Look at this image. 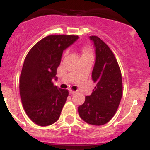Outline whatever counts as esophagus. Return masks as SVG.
Returning a JSON list of instances; mask_svg holds the SVG:
<instances>
[{"mask_svg":"<svg viewBox=\"0 0 150 150\" xmlns=\"http://www.w3.org/2000/svg\"><path fill=\"white\" fill-rule=\"evenodd\" d=\"M69 93L71 94V95H74V94L75 93V91H74V90H69Z\"/></svg>","mask_w":150,"mask_h":150,"instance_id":"esophagus-1","label":"esophagus"}]
</instances>
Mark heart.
Instances as JSON below:
<instances>
[{"label":"heart","mask_w":150,"mask_h":150,"mask_svg":"<svg viewBox=\"0 0 150 150\" xmlns=\"http://www.w3.org/2000/svg\"><path fill=\"white\" fill-rule=\"evenodd\" d=\"M81 57H90L93 56L92 49L87 45H83L81 47Z\"/></svg>","instance_id":"b5f03b06"}]
</instances>
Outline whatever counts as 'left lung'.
Here are the masks:
<instances>
[{
  "instance_id": "8db88e82",
  "label": "left lung",
  "mask_w": 150,
  "mask_h": 150,
  "mask_svg": "<svg viewBox=\"0 0 150 150\" xmlns=\"http://www.w3.org/2000/svg\"><path fill=\"white\" fill-rule=\"evenodd\" d=\"M96 48L92 78L96 87L78 107L81 118L91 125L107 123L116 114L122 95V75L117 60L108 45L96 36H90Z\"/></svg>"
}]
</instances>
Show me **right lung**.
Wrapping results in <instances>:
<instances>
[{
	"mask_svg": "<svg viewBox=\"0 0 150 150\" xmlns=\"http://www.w3.org/2000/svg\"><path fill=\"white\" fill-rule=\"evenodd\" d=\"M78 38L75 35H49L36 43L25 57L19 78L23 108L30 120L40 126L59 119L69 96L67 90L54 86L57 69L63 50Z\"/></svg>",
	"mask_w": 150,
	"mask_h": 150,
	"instance_id": "1",
	"label": "right lung"
}]
</instances>
